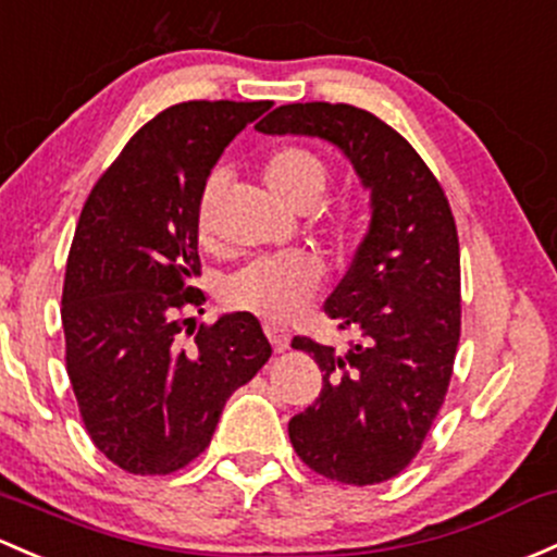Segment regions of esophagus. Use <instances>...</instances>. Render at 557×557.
<instances>
[{
	"mask_svg": "<svg viewBox=\"0 0 557 557\" xmlns=\"http://www.w3.org/2000/svg\"><path fill=\"white\" fill-rule=\"evenodd\" d=\"M263 331H267V338H269V342H272L274 352H285V349H288L290 333L285 331V327H280V325H274V323H267V325H263Z\"/></svg>",
	"mask_w": 557,
	"mask_h": 557,
	"instance_id": "obj_1",
	"label": "esophagus"
}]
</instances>
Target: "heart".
I'll return each instance as SVG.
<instances>
[{"instance_id":"obj_1","label":"heart","mask_w":557,"mask_h":557,"mask_svg":"<svg viewBox=\"0 0 557 557\" xmlns=\"http://www.w3.org/2000/svg\"><path fill=\"white\" fill-rule=\"evenodd\" d=\"M261 175L267 181L269 191L280 202L288 205L290 210H298V213L318 208L327 191V181H331L323 157L304 149V146H280V149H274L263 160ZM221 175H208L195 210L197 237L205 245L213 239ZM360 232L362 213L352 202L338 205L323 221V234L336 253L352 248ZM320 283H323L320 261L314 256L304 253V250H290V253L263 256V259H256L237 269L226 280L224 301L234 312H250L256 318L267 320V323H288L312 304Z\"/></svg>"}]
</instances>
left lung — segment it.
I'll return each instance as SVG.
<instances>
[{"label":"left lung","instance_id":"8db88e82","mask_svg":"<svg viewBox=\"0 0 557 557\" xmlns=\"http://www.w3.org/2000/svg\"><path fill=\"white\" fill-rule=\"evenodd\" d=\"M269 136L331 140L371 189V226L325 301L360 342L347 352L296 336L323 371L320 397L288 424L318 475L373 485L400 475L446 400L461 333L459 237L443 186L411 144L349 103H288L263 116Z\"/></svg>","mask_w":557,"mask_h":557}]
</instances>
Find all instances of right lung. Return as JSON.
Segmentation results:
<instances>
[{"instance_id": "right-lung-1", "label": "right lung", "mask_w": 557, "mask_h": 557, "mask_svg": "<svg viewBox=\"0 0 557 557\" xmlns=\"http://www.w3.org/2000/svg\"><path fill=\"white\" fill-rule=\"evenodd\" d=\"M272 101H186L125 144L82 208L63 280L66 371L87 435L133 475H171L272 355L261 323L200 307L195 210L210 171ZM191 335V339H186Z\"/></svg>"}]
</instances>
